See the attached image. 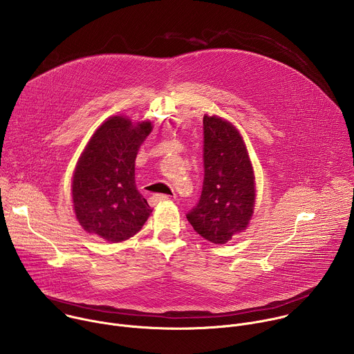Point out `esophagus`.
<instances>
[{
    "label": "esophagus",
    "instance_id": "1",
    "mask_svg": "<svg viewBox=\"0 0 354 354\" xmlns=\"http://www.w3.org/2000/svg\"><path fill=\"white\" fill-rule=\"evenodd\" d=\"M169 198V196L168 194H154L153 197H151V201H153L154 205H157V203H161V201H167Z\"/></svg>",
    "mask_w": 354,
    "mask_h": 354
}]
</instances>
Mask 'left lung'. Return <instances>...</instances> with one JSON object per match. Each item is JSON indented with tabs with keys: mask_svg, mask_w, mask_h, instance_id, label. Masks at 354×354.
<instances>
[{
	"mask_svg": "<svg viewBox=\"0 0 354 354\" xmlns=\"http://www.w3.org/2000/svg\"><path fill=\"white\" fill-rule=\"evenodd\" d=\"M203 134V190L186 218L205 239L225 243L248 227L254 214V169L245 142L234 124L218 116L206 115Z\"/></svg>",
	"mask_w": 354,
	"mask_h": 354,
	"instance_id": "obj_1",
	"label": "left lung"
}]
</instances>
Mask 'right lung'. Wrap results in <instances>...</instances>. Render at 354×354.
Instances as JSON below:
<instances>
[{
	"label": "right lung",
	"instance_id": "add662e5",
	"mask_svg": "<svg viewBox=\"0 0 354 354\" xmlns=\"http://www.w3.org/2000/svg\"><path fill=\"white\" fill-rule=\"evenodd\" d=\"M153 130L149 122L133 124L109 118L93 133L73 176V203L78 223L109 242L136 235L151 214L137 190L134 162L138 148Z\"/></svg>",
	"mask_w": 354,
	"mask_h": 354
}]
</instances>
